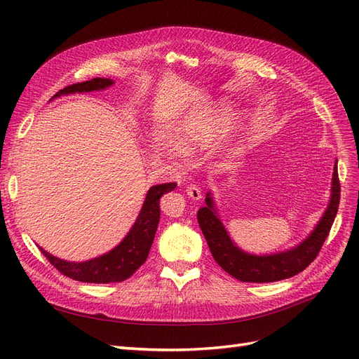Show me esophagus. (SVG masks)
I'll list each match as a JSON object with an SVG mask.
<instances>
[{"label":"esophagus","mask_w":359,"mask_h":359,"mask_svg":"<svg viewBox=\"0 0 359 359\" xmlns=\"http://www.w3.org/2000/svg\"><path fill=\"white\" fill-rule=\"evenodd\" d=\"M186 191L189 194V198H191L193 201H199L202 198V191L196 184H190V186L186 189Z\"/></svg>","instance_id":"1"}]
</instances>
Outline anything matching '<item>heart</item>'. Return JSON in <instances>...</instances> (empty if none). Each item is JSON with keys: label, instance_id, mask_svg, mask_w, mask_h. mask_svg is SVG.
Listing matches in <instances>:
<instances>
[{"label": "heart", "instance_id": "obj_1", "mask_svg": "<svg viewBox=\"0 0 359 359\" xmlns=\"http://www.w3.org/2000/svg\"><path fill=\"white\" fill-rule=\"evenodd\" d=\"M229 123V115L219 114L210 123L203 126L199 124H189L184 127L182 136L180 139V147L182 151H191L194 147L208 144L223 128H226Z\"/></svg>", "mask_w": 359, "mask_h": 359}]
</instances>
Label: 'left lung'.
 Wrapping results in <instances>:
<instances>
[{
	"instance_id": "obj_1",
	"label": "left lung",
	"mask_w": 359,
	"mask_h": 359,
	"mask_svg": "<svg viewBox=\"0 0 359 359\" xmlns=\"http://www.w3.org/2000/svg\"><path fill=\"white\" fill-rule=\"evenodd\" d=\"M205 202L206 205L198 211V222L215 262L227 274H231L240 281H245V283H271V281H278L297 276L301 271L306 269L319 255L331 231L337 211H339V172H337L335 165L328 208L325 210L314 231L299 245L281 253L256 256L243 252L241 248H238L233 244L226 227L220 222V217L215 211L214 201L210 193H206Z\"/></svg>"
}]
</instances>
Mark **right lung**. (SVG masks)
Here are the masks:
<instances>
[{"instance_id":"1","label":"right lung","mask_w":359,"mask_h":359,"mask_svg":"<svg viewBox=\"0 0 359 359\" xmlns=\"http://www.w3.org/2000/svg\"><path fill=\"white\" fill-rule=\"evenodd\" d=\"M112 83V79L94 78L86 82L69 85L58 91L55 97L62 94L99 91L107 88ZM175 187V182L158 184V186L151 187L133 227L124 240L109 253L86 260V262H69V260L52 256L41 247L40 252L61 274L73 280L83 281V283H119V281H124L130 276H133L137 268L144 265L147 260L160 220V198Z\"/></svg>"}]
</instances>
